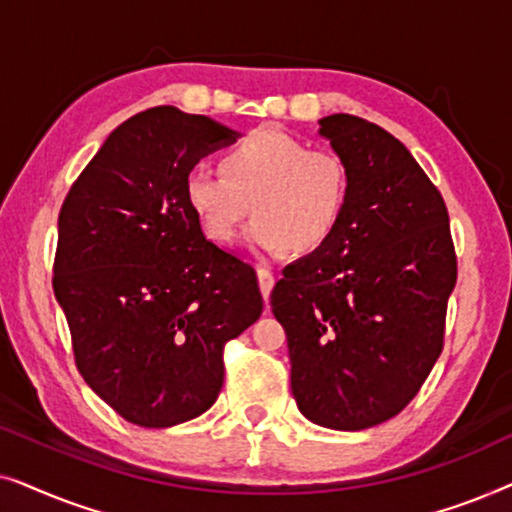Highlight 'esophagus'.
I'll return each instance as SVG.
<instances>
[{
  "label": "esophagus",
  "mask_w": 512,
  "mask_h": 512,
  "mask_svg": "<svg viewBox=\"0 0 512 512\" xmlns=\"http://www.w3.org/2000/svg\"><path fill=\"white\" fill-rule=\"evenodd\" d=\"M256 272H258V286H261L265 303H268L272 286H275V275H272V270H268V268H258Z\"/></svg>",
  "instance_id": "1"
}]
</instances>
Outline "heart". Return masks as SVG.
Listing matches in <instances>:
<instances>
[{"label":"heart","mask_w":512,"mask_h":512,"mask_svg":"<svg viewBox=\"0 0 512 512\" xmlns=\"http://www.w3.org/2000/svg\"><path fill=\"white\" fill-rule=\"evenodd\" d=\"M184 195L214 242H233L249 209V242L261 251L307 254L333 235L349 195V167L328 146H307L279 130H261L223 153L221 177L193 170Z\"/></svg>","instance_id":"heart-1"}]
</instances>
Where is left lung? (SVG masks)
Instances as JSON below:
<instances>
[{
    "label": "left lung",
    "mask_w": 512,
    "mask_h": 512,
    "mask_svg": "<svg viewBox=\"0 0 512 512\" xmlns=\"http://www.w3.org/2000/svg\"><path fill=\"white\" fill-rule=\"evenodd\" d=\"M319 125L349 167L347 205L317 251L286 265L270 305L298 410L361 431L396 417L443 352L457 254L443 195L394 135L349 114Z\"/></svg>",
    "instance_id": "left-lung-1"
}]
</instances>
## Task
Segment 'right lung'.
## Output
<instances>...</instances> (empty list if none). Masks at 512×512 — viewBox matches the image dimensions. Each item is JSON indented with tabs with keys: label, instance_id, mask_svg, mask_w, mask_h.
Returning <instances> with one entry per match:
<instances>
[{
	"label": "right lung",
	"instance_id": "right-lung-1",
	"mask_svg": "<svg viewBox=\"0 0 512 512\" xmlns=\"http://www.w3.org/2000/svg\"><path fill=\"white\" fill-rule=\"evenodd\" d=\"M235 137L209 116L146 109L111 132L60 207L53 291L76 368L144 429L212 408L223 349L263 312L254 268L207 240L184 195L195 163Z\"/></svg>",
	"mask_w": 512,
	"mask_h": 512
}]
</instances>
